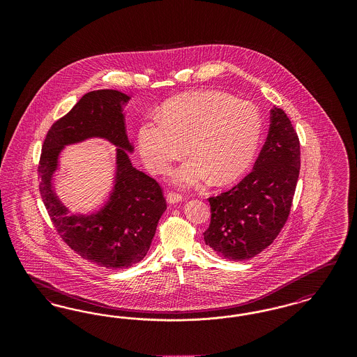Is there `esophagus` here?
<instances>
[{
    "label": "esophagus",
    "mask_w": 357,
    "mask_h": 357,
    "mask_svg": "<svg viewBox=\"0 0 357 357\" xmlns=\"http://www.w3.org/2000/svg\"><path fill=\"white\" fill-rule=\"evenodd\" d=\"M166 201H167V204H179V202L183 201V197L181 194H176V192H169L166 195Z\"/></svg>",
    "instance_id": "1"
}]
</instances>
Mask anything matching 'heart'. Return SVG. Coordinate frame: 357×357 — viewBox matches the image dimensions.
Returning <instances> with one entry per match:
<instances>
[{
  "instance_id": "1",
  "label": "heart",
  "mask_w": 357,
  "mask_h": 357,
  "mask_svg": "<svg viewBox=\"0 0 357 357\" xmlns=\"http://www.w3.org/2000/svg\"><path fill=\"white\" fill-rule=\"evenodd\" d=\"M262 119L255 104L220 91H192L163 105L162 118L144 120L137 131L139 153L153 174H167L174 162L192 156L172 174L181 187L238 179L255 158Z\"/></svg>"
}]
</instances>
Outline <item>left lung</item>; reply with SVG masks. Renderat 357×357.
<instances>
[{
    "label": "left lung",
    "mask_w": 357,
    "mask_h": 357,
    "mask_svg": "<svg viewBox=\"0 0 357 357\" xmlns=\"http://www.w3.org/2000/svg\"><path fill=\"white\" fill-rule=\"evenodd\" d=\"M300 174V142L287 114L274 107L255 169L237 186L208 198L204 243L222 258L243 261L266 249L288 220Z\"/></svg>",
    "instance_id": "left-lung-1"
}]
</instances>
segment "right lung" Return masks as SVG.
<instances>
[{
	"mask_svg": "<svg viewBox=\"0 0 357 357\" xmlns=\"http://www.w3.org/2000/svg\"><path fill=\"white\" fill-rule=\"evenodd\" d=\"M131 98L116 89L85 93L68 114L57 120L43 144L38 176L40 192L52 222L70 249L108 269L130 268L150 249L166 201L156 181L132 166L123 107ZM89 138L114 144L116 172L105 202L88 215H70L56 195L55 172L67 146Z\"/></svg>",
	"mask_w": 357,
	"mask_h": 357,
	"instance_id": "right-lung-1",
	"label": "right lung"
}]
</instances>
